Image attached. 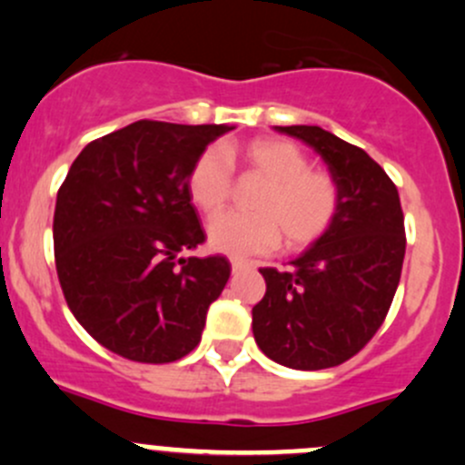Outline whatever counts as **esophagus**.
I'll return each mask as SVG.
<instances>
[{"label":"esophagus","instance_id":"esophagus-1","mask_svg":"<svg viewBox=\"0 0 465 465\" xmlns=\"http://www.w3.org/2000/svg\"><path fill=\"white\" fill-rule=\"evenodd\" d=\"M251 264H248V262H243V260H232L231 262V268H232V272H239V271H243V268H248Z\"/></svg>","mask_w":465,"mask_h":465}]
</instances>
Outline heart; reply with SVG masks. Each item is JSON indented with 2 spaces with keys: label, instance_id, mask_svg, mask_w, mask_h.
<instances>
[{
  "label": "heart",
  "instance_id": "heart-1",
  "mask_svg": "<svg viewBox=\"0 0 465 465\" xmlns=\"http://www.w3.org/2000/svg\"><path fill=\"white\" fill-rule=\"evenodd\" d=\"M234 161L260 172L268 185L252 203L257 213H223L210 222L213 251L231 257L262 255L280 243L282 234L289 248H302L329 231L340 205L336 179L329 172L311 170L309 156L282 138L201 152L190 167L188 193L205 214L219 213L231 197Z\"/></svg>",
  "mask_w": 465,
  "mask_h": 465
}]
</instances>
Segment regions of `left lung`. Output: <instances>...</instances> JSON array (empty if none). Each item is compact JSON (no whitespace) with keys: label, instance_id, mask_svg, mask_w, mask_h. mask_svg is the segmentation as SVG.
<instances>
[{"label":"left lung","instance_id":"1","mask_svg":"<svg viewBox=\"0 0 465 465\" xmlns=\"http://www.w3.org/2000/svg\"><path fill=\"white\" fill-rule=\"evenodd\" d=\"M306 143L340 188L329 231L291 262L260 268L266 293L252 306V336L291 370H327L361 351L385 320L405 257L399 190L378 163L318 125L275 127Z\"/></svg>","mask_w":465,"mask_h":465}]
</instances>
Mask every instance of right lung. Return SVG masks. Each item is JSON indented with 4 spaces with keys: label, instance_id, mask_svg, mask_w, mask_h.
<instances>
[{
    "label": "right lung",
    "instance_id": "right-lung-1",
    "mask_svg": "<svg viewBox=\"0 0 465 465\" xmlns=\"http://www.w3.org/2000/svg\"><path fill=\"white\" fill-rule=\"evenodd\" d=\"M231 129L136 121L69 167L54 214L57 277L71 313L109 351L161 365L199 344L231 264L185 255L205 239L188 174Z\"/></svg>",
    "mask_w": 465,
    "mask_h": 465
}]
</instances>
